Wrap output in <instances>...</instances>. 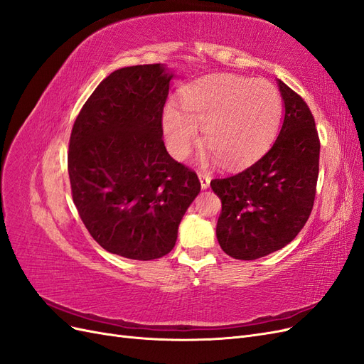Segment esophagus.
Returning <instances> with one entry per match:
<instances>
[{
	"instance_id": "obj_1",
	"label": "esophagus",
	"mask_w": 364,
	"mask_h": 364,
	"mask_svg": "<svg viewBox=\"0 0 364 364\" xmlns=\"http://www.w3.org/2000/svg\"><path fill=\"white\" fill-rule=\"evenodd\" d=\"M197 174H199V179H200L202 188H203V190H206L208 186H209V182H211V178H209V176H208L206 173H203V171H199Z\"/></svg>"
}]
</instances>
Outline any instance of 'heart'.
<instances>
[{
	"instance_id": "b5f03b06",
	"label": "heart",
	"mask_w": 364,
	"mask_h": 364,
	"mask_svg": "<svg viewBox=\"0 0 364 364\" xmlns=\"http://www.w3.org/2000/svg\"><path fill=\"white\" fill-rule=\"evenodd\" d=\"M182 107L167 105L162 127L174 158H185L203 129V139L226 165H243L269 146L282 112L277 87L243 77H213L186 90Z\"/></svg>"
}]
</instances>
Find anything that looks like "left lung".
Returning a JSON list of instances; mask_svg holds the SVG:
<instances>
[{
  "label": "left lung",
  "instance_id": "obj_1",
  "mask_svg": "<svg viewBox=\"0 0 364 364\" xmlns=\"http://www.w3.org/2000/svg\"><path fill=\"white\" fill-rule=\"evenodd\" d=\"M284 123L270 150L243 171L213 179L222 200L217 240L229 257L257 259L287 246L311 214L321 141L310 107L278 80Z\"/></svg>",
  "mask_w": 364,
  "mask_h": 364
}]
</instances>
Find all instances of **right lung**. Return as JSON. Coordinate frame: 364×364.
Instances as JSON below:
<instances>
[{"label":"right lung","instance_id":"right-lung-1","mask_svg":"<svg viewBox=\"0 0 364 364\" xmlns=\"http://www.w3.org/2000/svg\"><path fill=\"white\" fill-rule=\"evenodd\" d=\"M171 77L161 63L111 73L71 130L68 173L77 211L98 245L130 259L167 255L200 191L196 171L164 146Z\"/></svg>","mask_w":364,"mask_h":364}]
</instances>
